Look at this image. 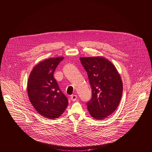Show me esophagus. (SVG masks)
<instances>
[{
    "label": "esophagus",
    "mask_w": 152,
    "mask_h": 152,
    "mask_svg": "<svg viewBox=\"0 0 152 152\" xmlns=\"http://www.w3.org/2000/svg\"><path fill=\"white\" fill-rule=\"evenodd\" d=\"M77 96L76 95H72L71 96V98L70 99H71L72 101H73V102H75V101L77 99Z\"/></svg>",
    "instance_id": "34e87169"
}]
</instances>
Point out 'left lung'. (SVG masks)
Here are the masks:
<instances>
[{"label": "left lung", "mask_w": 152, "mask_h": 152, "mask_svg": "<svg viewBox=\"0 0 152 152\" xmlns=\"http://www.w3.org/2000/svg\"><path fill=\"white\" fill-rule=\"evenodd\" d=\"M87 72L92 96L87 102L92 117L103 119L113 113L121 102L123 84L115 66L104 57H80Z\"/></svg>", "instance_id": "left-lung-1"}]
</instances>
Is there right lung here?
<instances>
[{
	"label": "right lung",
	"mask_w": 152,
	"mask_h": 152,
	"mask_svg": "<svg viewBox=\"0 0 152 152\" xmlns=\"http://www.w3.org/2000/svg\"><path fill=\"white\" fill-rule=\"evenodd\" d=\"M64 57L50 58L37 64L30 74L27 92L30 102L42 116L58 118L68 106V99L54 77V72Z\"/></svg>",
	"instance_id": "1"
}]
</instances>
